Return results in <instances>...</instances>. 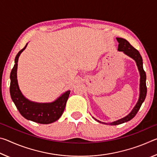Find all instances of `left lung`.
I'll return each instance as SVG.
<instances>
[{"label":"left lung","instance_id":"8db88e82","mask_svg":"<svg viewBox=\"0 0 157 157\" xmlns=\"http://www.w3.org/2000/svg\"><path fill=\"white\" fill-rule=\"evenodd\" d=\"M117 41L119 43L118 50L119 51H123L124 54L128 55L130 57H132V59H134L136 62V65L139 68V71L140 72V95L139 98V101L136 103V106L133 109V110L131 111L129 115L124 117V118L120 119V120L113 122V123H109L111 125H116V124H120L125 122L129 121L134 118V117L136 115V113L140 109V107L143 104V102H144L145 99L146 94H147V86H146V74L143 69V59L142 57L139 52L138 50L134 48L131 44H130L126 39L123 38H116ZM95 119V118H94ZM95 121H97L96 119H95ZM99 123H103L102 122L98 121Z\"/></svg>","mask_w":157,"mask_h":157}]
</instances>
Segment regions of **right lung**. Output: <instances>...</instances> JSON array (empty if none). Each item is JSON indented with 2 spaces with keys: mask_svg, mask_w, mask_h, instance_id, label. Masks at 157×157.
<instances>
[{
  "mask_svg": "<svg viewBox=\"0 0 157 157\" xmlns=\"http://www.w3.org/2000/svg\"><path fill=\"white\" fill-rule=\"evenodd\" d=\"M27 45L18 52L15 57L14 66L10 73V95L19 113L27 120L40 124L54 123L62 115L71 91H66L55 102L51 103L34 102L23 96L18 87L17 71L18 57Z\"/></svg>",
  "mask_w": 157,
  "mask_h": 157,
  "instance_id": "1",
  "label": "right lung"
}]
</instances>
